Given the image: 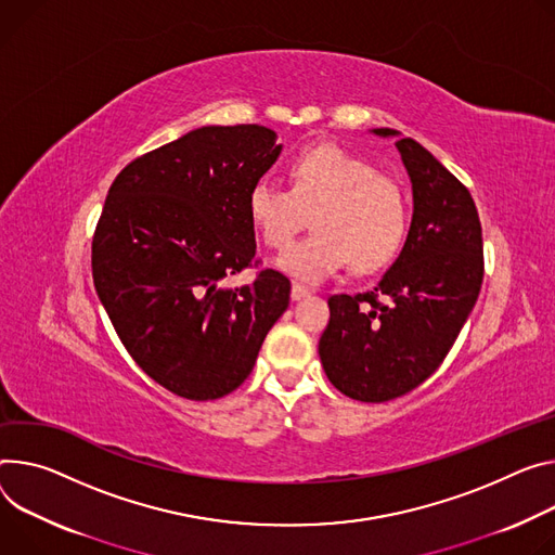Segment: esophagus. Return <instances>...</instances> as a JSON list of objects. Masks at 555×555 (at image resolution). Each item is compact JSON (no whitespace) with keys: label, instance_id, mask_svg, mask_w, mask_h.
I'll list each match as a JSON object with an SVG mask.
<instances>
[{"label":"esophagus","instance_id":"1","mask_svg":"<svg viewBox=\"0 0 555 555\" xmlns=\"http://www.w3.org/2000/svg\"><path fill=\"white\" fill-rule=\"evenodd\" d=\"M289 296H292V300H300V298L310 296V289H308V287H304V285L294 283V285H292V292H289Z\"/></svg>","mask_w":555,"mask_h":555}]
</instances>
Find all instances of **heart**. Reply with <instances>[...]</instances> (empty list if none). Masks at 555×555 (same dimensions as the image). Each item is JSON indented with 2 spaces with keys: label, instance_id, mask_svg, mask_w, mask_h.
<instances>
[{
  "label": "heart",
  "instance_id": "heart-1",
  "mask_svg": "<svg viewBox=\"0 0 555 555\" xmlns=\"http://www.w3.org/2000/svg\"><path fill=\"white\" fill-rule=\"evenodd\" d=\"M289 190L261 179L247 192V212L268 247H285L308 223L310 236L292 243L276 266L304 283H321L349 261L359 272L387 266L405 241L408 201L402 188L334 143L298 153Z\"/></svg>",
  "mask_w": 555,
  "mask_h": 555
}]
</instances>
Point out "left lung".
Segmentation results:
<instances>
[{
    "mask_svg": "<svg viewBox=\"0 0 555 555\" xmlns=\"http://www.w3.org/2000/svg\"><path fill=\"white\" fill-rule=\"evenodd\" d=\"M372 134L396 137L412 181V223L398 259L372 292L330 296L319 357L338 391L385 402L418 387L444 361L476 306L485 263L469 190L418 141L391 128Z\"/></svg>",
    "mask_w": 555,
    "mask_h": 555,
    "instance_id": "1",
    "label": "left lung"
}]
</instances>
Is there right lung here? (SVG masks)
I'll use <instances>...</instances> for the list:
<instances>
[{"mask_svg": "<svg viewBox=\"0 0 555 555\" xmlns=\"http://www.w3.org/2000/svg\"><path fill=\"white\" fill-rule=\"evenodd\" d=\"M283 145L266 126H204L128 164L92 238V281L134 363L168 391L215 400L251 372L289 306L276 270L228 287L257 255L247 192Z\"/></svg>", "mask_w": 555, "mask_h": 555, "instance_id": "add662e5", "label": "right lung"}]
</instances>
